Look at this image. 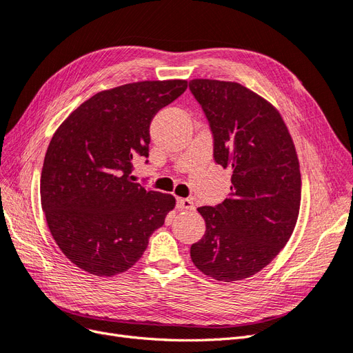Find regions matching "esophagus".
Listing matches in <instances>:
<instances>
[{
	"label": "esophagus",
	"mask_w": 353,
	"mask_h": 353,
	"mask_svg": "<svg viewBox=\"0 0 353 353\" xmlns=\"http://www.w3.org/2000/svg\"><path fill=\"white\" fill-rule=\"evenodd\" d=\"M176 208L178 210H192L194 203L188 199H176Z\"/></svg>",
	"instance_id": "obj_1"
}]
</instances>
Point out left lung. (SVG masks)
Segmentation results:
<instances>
[{"label":"left lung","instance_id":"8db88e82","mask_svg":"<svg viewBox=\"0 0 353 353\" xmlns=\"http://www.w3.org/2000/svg\"><path fill=\"white\" fill-rule=\"evenodd\" d=\"M190 90L209 119L216 163L232 171L228 197L197 209L205 232L191 245V260L216 281H242L272 263L295 229L301 205L295 144L277 109L242 84L194 79Z\"/></svg>","mask_w":353,"mask_h":353}]
</instances>
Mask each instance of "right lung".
<instances>
[{
    "mask_svg": "<svg viewBox=\"0 0 353 353\" xmlns=\"http://www.w3.org/2000/svg\"><path fill=\"white\" fill-rule=\"evenodd\" d=\"M187 80H148L93 94L58 127L45 154L41 203L59 250L81 270L127 272L175 208L171 194L145 190L132 162L149 156L156 112Z\"/></svg>",
    "mask_w": 353,
    "mask_h": 353,
    "instance_id": "1",
    "label": "right lung"
}]
</instances>
